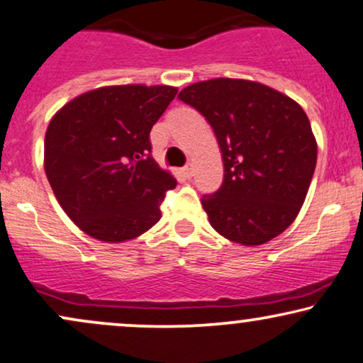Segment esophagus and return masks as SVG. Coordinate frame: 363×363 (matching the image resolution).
Returning <instances> with one entry per match:
<instances>
[{
    "instance_id": "34e87169",
    "label": "esophagus",
    "mask_w": 363,
    "mask_h": 363,
    "mask_svg": "<svg viewBox=\"0 0 363 363\" xmlns=\"http://www.w3.org/2000/svg\"><path fill=\"white\" fill-rule=\"evenodd\" d=\"M182 176H184L186 179H191L194 176V169L191 167V165H186V167L182 169Z\"/></svg>"
}]
</instances>
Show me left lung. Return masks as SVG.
Here are the masks:
<instances>
[{"label": "left lung", "mask_w": 363, "mask_h": 363, "mask_svg": "<svg viewBox=\"0 0 363 363\" xmlns=\"http://www.w3.org/2000/svg\"><path fill=\"white\" fill-rule=\"evenodd\" d=\"M208 120L223 155V184L201 198L225 238L262 245L298 216L316 167L318 145L298 103L259 82H196L179 93Z\"/></svg>", "instance_id": "obj_1"}]
</instances>
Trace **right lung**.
Returning <instances> with one entry per match:
<instances>
[{
  "instance_id": "right-lung-1",
  "label": "right lung",
  "mask_w": 363,
  "mask_h": 363,
  "mask_svg": "<svg viewBox=\"0 0 363 363\" xmlns=\"http://www.w3.org/2000/svg\"><path fill=\"white\" fill-rule=\"evenodd\" d=\"M170 86H110L77 96L45 133V174L84 233L108 243L137 238L160 220L177 181L152 157L150 130L176 98Z\"/></svg>"
}]
</instances>
